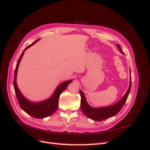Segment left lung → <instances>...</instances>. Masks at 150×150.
I'll return each instance as SVG.
<instances>
[{
	"instance_id": "left-lung-1",
	"label": "left lung",
	"mask_w": 150,
	"mask_h": 150,
	"mask_svg": "<svg viewBox=\"0 0 150 150\" xmlns=\"http://www.w3.org/2000/svg\"><path fill=\"white\" fill-rule=\"evenodd\" d=\"M117 47L119 49L120 51L125 55L124 52H122L121 50V46L119 44H117ZM130 72V81H129V88L127 90L126 93L121 98L120 100L116 103V104H113L111 106H104V107H100V108H93L89 105L85 97V95L82 91L80 90L79 93L81 97V109L82 110L84 114L87 116L89 118L93 120L94 121H100L104 120H106L108 118H110L112 116H115L120 112L121 110V108L123 106L125 102L126 101V99L128 97L129 93L131 90V71Z\"/></svg>"
}]
</instances>
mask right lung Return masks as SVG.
Masks as SVG:
<instances>
[{
  "mask_svg": "<svg viewBox=\"0 0 150 150\" xmlns=\"http://www.w3.org/2000/svg\"><path fill=\"white\" fill-rule=\"evenodd\" d=\"M39 40V39L35 40V41L34 42L33 44H31L29 46L27 47L24 50L23 52L22 53L19 60H18L14 72L13 88H14L15 93L16 94L18 102H19V105L22 110H23L26 113H28V115L34 117H35V118H44V117H46L52 115L53 113L57 110V109L58 108L59 98L60 95L62 93V91H64L67 88V86L72 82V80H68L61 83L56 88L55 91H54V92L52 96L48 99H46V100L42 101H30L23 96V94H22L20 91L19 89L18 88V86L17 84L16 80L18 68H19L21 61L22 57L24 56V54L25 50L33 46V45H34L35 42H37Z\"/></svg>",
  "mask_w": 150,
  "mask_h": 150,
  "instance_id": "right-lung-1",
  "label": "right lung"
}]
</instances>
